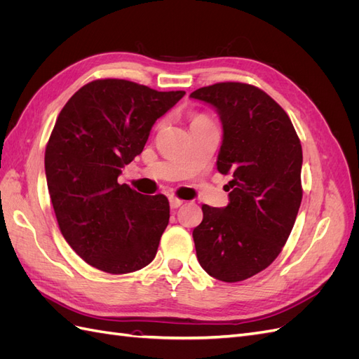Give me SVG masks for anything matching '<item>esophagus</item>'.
<instances>
[{"instance_id":"1","label":"esophagus","mask_w":359,"mask_h":359,"mask_svg":"<svg viewBox=\"0 0 359 359\" xmlns=\"http://www.w3.org/2000/svg\"><path fill=\"white\" fill-rule=\"evenodd\" d=\"M169 202H170L172 208H178V206H181V205L184 203L182 199H178V198H175V196H170V198H169Z\"/></svg>"}]
</instances>
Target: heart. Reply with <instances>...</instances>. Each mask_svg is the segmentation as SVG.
<instances>
[{"instance_id": "b5f03b06", "label": "heart", "mask_w": 359, "mask_h": 359, "mask_svg": "<svg viewBox=\"0 0 359 359\" xmlns=\"http://www.w3.org/2000/svg\"><path fill=\"white\" fill-rule=\"evenodd\" d=\"M208 121H210L208 116L203 115V114H198V115H194V116L191 118V126H193V124H201V123H208ZM161 126H163V121L157 123L156 128H160Z\"/></svg>"}]
</instances>
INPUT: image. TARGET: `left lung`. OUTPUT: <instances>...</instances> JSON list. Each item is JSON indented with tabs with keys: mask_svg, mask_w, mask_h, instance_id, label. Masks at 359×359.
<instances>
[{
	"mask_svg": "<svg viewBox=\"0 0 359 359\" xmlns=\"http://www.w3.org/2000/svg\"><path fill=\"white\" fill-rule=\"evenodd\" d=\"M190 97L219 112L217 169L232 175L227 206L202 205L194 247L206 273L235 283L268 268L287 241L302 201V148L283 107L255 85L220 82Z\"/></svg>",
	"mask_w": 359,
	"mask_h": 359,
	"instance_id": "1",
	"label": "left lung"
}]
</instances>
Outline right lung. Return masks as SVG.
Segmentation results:
<instances>
[{
  "label": "right lung",
  "mask_w": 359,
  "mask_h": 359,
  "mask_svg": "<svg viewBox=\"0 0 359 359\" xmlns=\"http://www.w3.org/2000/svg\"><path fill=\"white\" fill-rule=\"evenodd\" d=\"M184 94L107 78L83 85L61 109L45 151L49 196L62 236L91 266L127 274L156 257L169 201L118 177Z\"/></svg>",
  "instance_id": "right-lung-1"
}]
</instances>
